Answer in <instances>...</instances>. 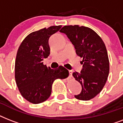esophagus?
<instances>
[{"mask_svg": "<svg viewBox=\"0 0 123 123\" xmlns=\"http://www.w3.org/2000/svg\"><path fill=\"white\" fill-rule=\"evenodd\" d=\"M69 77L71 78V77H72V71H71V70H69Z\"/></svg>", "mask_w": 123, "mask_h": 123, "instance_id": "obj_1", "label": "esophagus"}]
</instances>
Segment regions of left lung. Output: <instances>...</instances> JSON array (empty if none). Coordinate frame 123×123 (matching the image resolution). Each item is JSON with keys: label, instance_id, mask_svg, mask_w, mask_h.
Segmentation results:
<instances>
[{"label": "left lung", "instance_id": "1", "mask_svg": "<svg viewBox=\"0 0 123 123\" xmlns=\"http://www.w3.org/2000/svg\"><path fill=\"white\" fill-rule=\"evenodd\" d=\"M75 46L77 55L83 58L81 72L73 76L80 83L82 91L75 97L80 100L92 99L101 91L109 73V60L105 44L100 36L87 27L65 25L60 30Z\"/></svg>", "mask_w": 123, "mask_h": 123}]
</instances>
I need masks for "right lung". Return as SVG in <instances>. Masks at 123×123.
<instances>
[{"instance_id":"1","label":"right lung","mask_w":123,"mask_h":123,"mask_svg":"<svg viewBox=\"0 0 123 123\" xmlns=\"http://www.w3.org/2000/svg\"><path fill=\"white\" fill-rule=\"evenodd\" d=\"M61 27L51 26L33 32L18 48L14 66L15 80L20 94L30 103L38 104L46 101L51 94L54 80L69 76V71L63 66L53 69L43 62L50 55L49 37Z\"/></svg>"}]
</instances>
